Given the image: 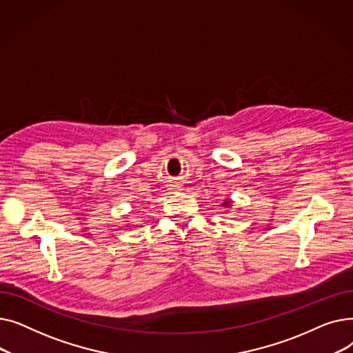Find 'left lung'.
Instances as JSON below:
<instances>
[{"label": "left lung", "instance_id": "1", "mask_svg": "<svg viewBox=\"0 0 353 353\" xmlns=\"http://www.w3.org/2000/svg\"><path fill=\"white\" fill-rule=\"evenodd\" d=\"M221 205H223L225 208H230V206H232V200H230V199L223 200V203H221Z\"/></svg>", "mask_w": 353, "mask_h": 353}]
</instances>
